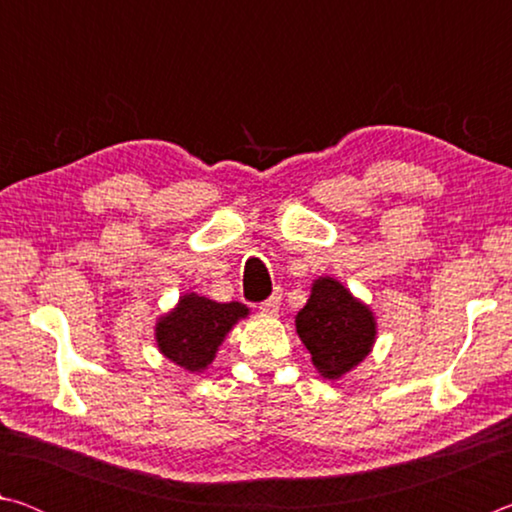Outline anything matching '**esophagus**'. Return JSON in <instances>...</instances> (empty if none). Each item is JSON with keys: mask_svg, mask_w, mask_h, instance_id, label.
Segmentation results:
<instances>
[{"mask_svg": "<svg viewBox=\"0 0 512 512\" xmlns=\"http://www.w3.org/2000/svg\"><path fill=\"white\" fill-rule=\"evenodd\" d=\"M280 305H282V293L275 291L271 298L264 300L262 305H259V309H262L264 314H271L273 316V314H277V311H280Z\"/></svg>", "mask_w": 512, "mask_h": 512, "instance_id": "obj_1", "label": "esophagus"}]
</instances>
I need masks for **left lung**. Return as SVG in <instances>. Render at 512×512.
Masks as SVG:
<instances>
[{"label": "left lung", "mask_w": 512, "mask_h": 512, "mask_svg": "<svg viewBox=\"0 0 512 512\" xmlns=\"http://www.w3.org/2000/svg\"><path fill=\"white\" fill-rule=\"evenodd\" d=\"M296 332L325 379H341L368 357L377 339V323L363 305L334 277L311 284L307 305L298 311Z\"/></svg>", "instance_id": "1"}]
</instances>
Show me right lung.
Masks as SVG:
<instances>
[{
    "mask_svg": "<svg viewBox=\"0 0 512 512\" xmlns=\"http://www.w3.org/2000/svg\"><path fill=\"white\" fill-rule=\"evenodd\" d=\"M246 316L248 307L241 302H214L198 293H185L176 309L158 320L155 341L176 366L201 372L214 361L232 325Z\"/></svg>",
    "mask_w": 512,
    "mask_h": 512,
    "instance_id": "add662e5",
    "label": "right lung"
}]
</instances>
